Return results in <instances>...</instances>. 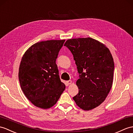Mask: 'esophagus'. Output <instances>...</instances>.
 <instances>
[{
    "label": "esophagus",
    "mask_w": 133,
    "mask_h": 133,
    "mask_svg": "<svg viewBox=\"0 0 133 133\" xmlns=\"http://www.w3.org/2000/svg\"><path fill=\"white\" fill-rule=\"evenodd\" d=\"M66 84L67 85H70V84H71L72 81H66Z\"/></svg>",
    "instance_id": "esophagus-1"
}]
</instances>
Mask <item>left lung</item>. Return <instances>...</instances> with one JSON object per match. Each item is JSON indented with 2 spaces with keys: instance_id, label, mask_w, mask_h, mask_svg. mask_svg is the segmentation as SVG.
<instances>
[{
  "instance_id": "left-lung-1",
  "label": "left lung",
  "mask_w": 133,
  "mask_h": 133,
  "mask_svg": "<svg viewBox=\"0 0 133 133\" xmlns=\"http://www.w3.org/2000/svg\"><path fill=\"white\" fill-rule=\"evenodd\" d=\"M64 46L72 54L79 74V93L73 99L83 110L94 109L105 100L112 88V55L105 45L90 37L68 39Z\"/></svg>"
}]
</instances>
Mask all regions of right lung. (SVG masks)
Wrapping results in <instances>:
<instances>
[{"label": "right lung", "mask_w": 133, "mask_h": 133, "mask_svg": "<svg viewBox=\"0 0 133 133\" xmlns=\"http://www.w3.org/2000/svg\"><path fill=\"white\" fill-rule=\"evenodd\" d=\"M65 40L37 42L30 47L21 59L18 71L21 88L35 106L50 108L56 104L66 86L61 81L56 64Z\"/></svg>", "instance_id": "right-lung-1"}]
</instances>
